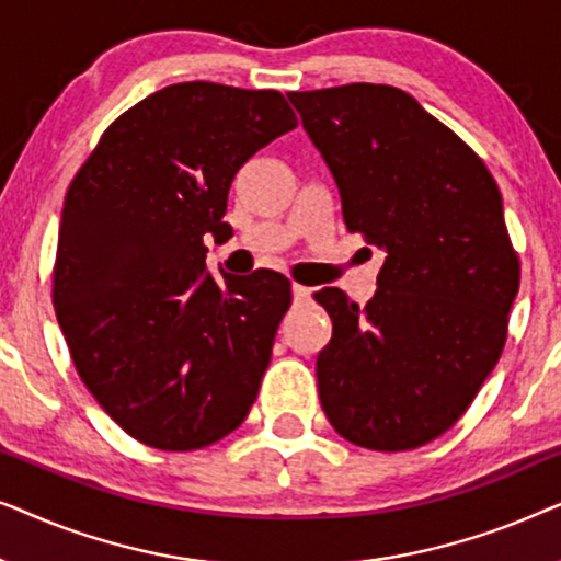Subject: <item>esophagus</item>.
Masks as SVG:
<instances>
[{
  "label": "esophagus",
  "instance_id": "esophagus-1",
  "mask_svg": "<svg viewBox=\"0 0 561 561\" xmlns=\"http://www.w3.org/2000/svg\"><path fill=\"white\" fill-rule=\"evenodd\" d=\"M290 290H294V301L298 304V301H309L311 298V290L306 288V286H301V283H294V286H290Z\"/></svg>",
  "mask_w": 561,
  "mask_h": 561
}]
</instances>
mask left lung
<instances>
[{"label":"left lung","mask_w":561,"mask_h":561,"mask_svg":"<svg viewBox=\"0 0 561 561\" xmlns=\"http://www.w3.org/2000/svg\"><path fill=\"white\" fill-rule=\"evenodd\" d=\"M332 171L350 232L386 252L363 309L340 288L317 357L319 398L344 439L403 451L470 409L501 359L520 263L478 152L386 83L290 91Z\"/></svg>","instance_id":"left-lung-1"}]
</instances>
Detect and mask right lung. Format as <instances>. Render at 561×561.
Segmentation results:
<instances>
[{"label":"right lung","mask_w":561,"mask_h":561,"mask_svg":"<svg viewBox=\"0 0 561 561\" xmlns=\"http://www.w3.org/2000/svg\"><path fill=\"white\" fill-rule=\"evenodd\" d=\"M298 125L280 91L173 83L119 114L73 175L53 306L96 403L148 447L234 432L290 306L280 273H206L234 175Z\"/></svg>","instance_id":"obj_1"}]
</instances>
